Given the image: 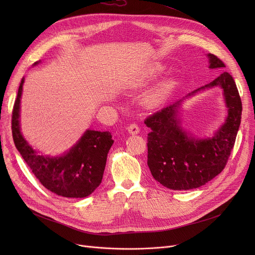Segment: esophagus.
<instances>
[{
	"instance_id": "1",
	"label": "esophagus",
	"mask_w": 255,
	"mask_h": 255,
	"mask_svg": "<svg viewBox=\"0 0 255 255\" xmlns=\"http://www.w3.org/2000/svg\"><path fill=\"white\" fill-rule=\"evenodd\" d=\"M127 130H128V132L130 133V134H137V133L139 132V127H138L137 124L132 123V124H130L128 126Z\"/></svg>"
}]
</instances>
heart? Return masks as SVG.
<instances>
[{"mask_svg": "<svg viewBox=\"0 0 255 255\" xmlns=\"http://www.w3.org/2000/svg\"><path fill=\"white\" fill-rule=\"evenodd\" d=\"M164 71V67L159 64H153L145 68L140 74L137 79L138 85L142 86L148 84L151 80L158 77L160 74ZM173 83L170 78H165L162 82H160L157 86H155L148 95V101L150 104H157L161 101L167 94L172 89Z\"/></svg>", "mask_w": 255, "mask_h": 255, "instance_id": "heart-1", "label": "heart"}]
</instances>
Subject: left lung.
I'll return each mask as SVG.
<instances>
[{
  "instance_id": "left-lung-1",
  "label": "left lung",
  "mask_w": 255,
  "mask_h": 255,
  "mask_svg": "<svg viewBox=\"0 0 255 255\" xmlns=\"http://www.w3.org/2000/svg\"><path fill=\"white\" fill-rule=\"evenodd\" d=\"M209 68H223L224 63L209 53ZM220 87L227 109L224 124L212 137L195 138L181 126L179 110L185 98L145 119L148 165L156 181L172 190L198 188L218 176L226 165L236 141L242 116V101L233 76L221 73L210 84L189 93Z\"/></svg>"
}]
</instances>
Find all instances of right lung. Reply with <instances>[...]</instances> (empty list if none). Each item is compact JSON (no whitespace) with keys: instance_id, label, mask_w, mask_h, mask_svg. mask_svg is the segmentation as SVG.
Returning <instances> with one entry per match:
<instances>
[{"instance_id":"obj_1","label":"right lung","mask_w":255,"mask_h":255,"mask_svg":"<svg viewBox=\"0 0 255 255\" xmlns=\"http://www.w3.org/2000/svg\"><path fill=\"white\" fill-rule=\"evenodd\" d=\"M23 82L24 78L21 79L12 112V136L16 149L35 177L49 191L73 198L90 195L102 181L107 154L114 143L111 132L87 130L62 156L38 154L20 132L19 113Z\"/></svg>"}]
</instances>
